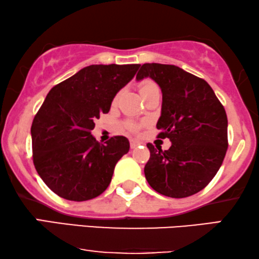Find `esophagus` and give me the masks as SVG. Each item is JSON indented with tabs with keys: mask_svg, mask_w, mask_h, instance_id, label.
I'll list each match as a JSON object with an SVG mask.
<instances>
[{
	"mask_svg": "<svg viewBox=\"0 0 259 259\" xmlns=\"http://www.w3.org/2000/svg\"><path fill=\"white\" fill-rule=\"evenodd\" d=\"M130 144H131V148H136L137 146H139L140 145V141H138L136 139H131Z\"/></svg>",
	"mask_w": 259,
	"mask_h": 259,
	"instance_id": "34e87169",
	"label": "esophagus"
}]
</instances>
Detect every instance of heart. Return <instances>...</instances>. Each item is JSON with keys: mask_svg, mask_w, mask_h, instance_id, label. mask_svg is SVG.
<instances>
[{"mask_svg": "<svg viewBox=\"0 0 259 259\" xmlns=\"http://www.w3.org/2000/svg\"><path fill=\"white\" fill-rule=\"evenodd\" d=\"M154 90H159V88H158L157 84H155L154 82H152V81H150V80L144 81V82L140 84V93H141V95L145 94V93H147V92L154 91ZM127 126H128L130 130H132V131L137 130V125H134V123H128V125H127Z\"/></svg>", "mask_w": 259, "mask_h": 259, "instance_id": "b5f03b06", "label": "heart"}]
</instances>
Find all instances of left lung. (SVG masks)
I'll return each instance as SVG.
<instances>
[{
  "label": "left lung",
  "instance_id": "left-lung-1",
  "mask_svg": "<svg viewBox=\"0 0 259 259\" xmlns=\"http://www.w3.org/2000/svg\"><path fill=\"white\" fill-rule=\"evenodd\" d=\"M150 77L162 94L159 137L168 150L147 144L150 160L144 172L154 191L171 198L199 192L221 168L228 150V116L206 81L179 67L144 63L137 80Z\"/></svg>",
  "mask_w": 259,
  "mask_h": 259
}]
</instances>
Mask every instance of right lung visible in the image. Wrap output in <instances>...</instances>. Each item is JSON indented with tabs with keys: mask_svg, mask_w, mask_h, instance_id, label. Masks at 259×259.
<instances>
[{
	"mask_svg": "<svg viewBox=\"0 0 259 259\" xmlns=\"http://www.w3.org/2000/svg\"><path fill=\"white\" fill-rule=\"evenodd\" d=\"M139 67L91 65L49 91L30 134L35 168L58 196L84 201L108 187L116 162L130 151V141L119 136L104 145L91 132L94 120L109 112L116 93Z\"/></svg>",
	"mask_w": 259,
	"mask_h": 259,
	"instance_id": "right-lung-1",
	"label": "right lung"
}]
</instances>
